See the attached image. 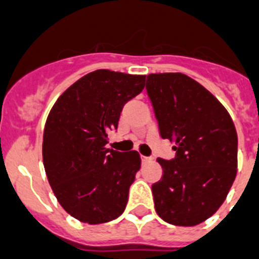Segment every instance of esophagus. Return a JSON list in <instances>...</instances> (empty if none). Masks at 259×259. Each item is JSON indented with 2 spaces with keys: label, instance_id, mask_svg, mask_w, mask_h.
<instances>
[{
  "label": "esophagus",
  "instance_id": "obj_1",
  "mask_svg": "<svg viewBox=\"0 0 259 259\" xmlns=\"http://www.w3.org/2000/svg\"><path fill=\"white\" fill-rule=\"evenodd\" d=\"M152 160V157H147V156H142V161L143 163H148V161H151Z\"/></svg>",
  "mask_w": 259,
  "mask_h": 259
}]
</instances>
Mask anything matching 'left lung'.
<instances>
[{"label":"left lung","mask_w":259,"mask_h":259,"mask_svg":"<svg viewBox=\"0 0 259 259\" xmlns=\"http://www.w3.org/2000/svg\"><path fill=\"white\" fill-rule=\"evenodd\" d=\"M145 90L170 160L152 185L159 217L177 226L208 220L225 201L237 175V132L228 111L208 90L180 72L149 74Z\"/></svg>","instance_id":"1"}]
</instances>
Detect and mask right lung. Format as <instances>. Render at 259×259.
<instances>
[{"label": "right lung", "instance_id": "1", "mask_svg": "<svg viewBox=\"0 0 259 259\" xmlns=\"http://www.w3.org/2000/svg\"><path fill=\"white\" fill-rule=\"evenodd\" d=\"M144 75L90 72L62 94L44 131L46 176L62 208L91 225L117 219L140 168L136 151L107 148L127 102L142 93Z\"/></svg>", "mask_w": 259, "mask_h": 259}]
</instances>
